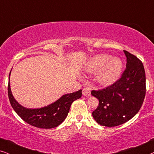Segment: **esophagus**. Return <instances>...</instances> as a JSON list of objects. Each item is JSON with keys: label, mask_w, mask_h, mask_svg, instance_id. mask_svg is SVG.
<instances>
[{"label": "esophagus", "mask_w": 154, "mask_h": 154, "mask_svg": "<svg viewBox=\"0 0 154 154\" xmlns=\"http://www.w3.org/2000/svg\"><path fill=\"white\" fill-rule=\"evenodd\" d=\"M91 89L90 88H85L83 90V95L85 97L89 96L91 95Z\"/></svg>", "instance_id": "1"}]
</instances>
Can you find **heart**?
I'll use <instances>...</instances> for the list:
<instances>
[{"mask_svg": "<svg viewBox=\"0 0 154 154\" xmlns=\"http://www.w3.org/2000/svg\"><path fill=\"white\" fill-rule=\"evenodd\" d=\"M123 63L119 57L98 54L91 57L85 66L87 73H96V81L103 85L112 84L121 75Z\"/></svg>", "mask_w": 154, "mask_h": 154, "instance_id": "heart-1", "label": "heart"}]
</instances>
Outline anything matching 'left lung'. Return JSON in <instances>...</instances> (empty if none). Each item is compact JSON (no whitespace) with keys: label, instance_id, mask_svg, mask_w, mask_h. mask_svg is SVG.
Instances as JSON below:
<instances>
[{"label":"left lung","instance_id":"8db88e82","mask_svg":"<svg viewBox=\"0 0 154 154\" xmlns=\"http://www.w3.org/2000/svg\"><path fill=\"white\" fill-rule=\"evenodd\" d=\"M127 67L122 78L101 91H92L99 105L92 113L99 125L112 127L122 125L140 109L146 94V75L143 63L137 57L124 51Z\"/></svg>","mask_w":154,"mask_h":154}]
</instances>
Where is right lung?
Segmentation results:
<instances>
[{
  "instance_id": "1",
  "label": "right lung",
  "mask_w": 154,
  "mask_h": 154,
  "mask_svg": "<svg viewBox=\"0 0 154 154\" xmlns=\"http://www.w3.org/2000/svg\"><path fill=\"white\" fill-rule=\"evenodd\" d=\"M12 71V69H11ZM8 83V97L10 103L15 112L29 125L42 129L54 128L64 121L72 103L82 95V90L63 95L54 103L40 108H27L21 105L14 97Z\"/></svg>"
}]
</instances>
